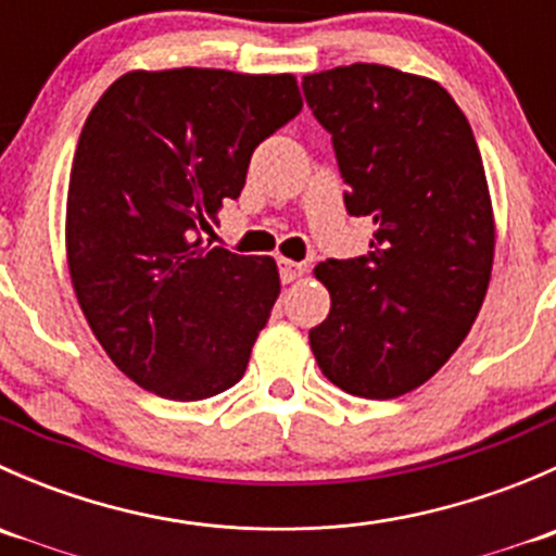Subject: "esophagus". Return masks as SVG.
Segmentation results:
<instances>
[{
	"label": "esophagus",
	"mask_w": 556,
	"mask_h": 556,
	"mask_svg": "<svg viewBox=\"0 0 556 556\" xmlns=\"http://www.w3.org/2000/svg\"><path fill=\"white\" fill-rule=\"evenodd\" d=\"M306 274V266L304 263H295V261H288V257H279V277H282V282H295L299 277H304Z\"/></svg>",
	"instance_id": "1"
}]
</instances>
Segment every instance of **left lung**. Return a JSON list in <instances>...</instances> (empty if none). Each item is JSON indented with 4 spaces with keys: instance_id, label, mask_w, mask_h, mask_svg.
Segmentation results:
<instances>
[{
    "instance_id": "8db88e82",
    "label": "left lung",
    "mask_w": 556,
    "mask_h": 556,
    "mask_svg": "<svg viewBox=\"0 0 556 556\" xmlns=\"http://www.w3.org/2000/svg\"><path fill=\"white\" fill-rule=\"evenodd\" d=\"M333 139L346 212L371 217V252L314 277L330 314L309 330L319 371L387 401L428 382L479 317L495 261V212L479 144L444 86L382 64L304 77Z\"/></svg>"
}]
</instances>
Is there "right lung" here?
I'll list each match as a JSON object with an SVG mask.
<instances>
[{
	"label": "right lung",
	"mask_w": 556,
	"mask_h": 556,
	"mask_svg": "<svg viewBox=\"0 0 556 556\" xmlns=\"http://www.w3.org/2000/svg\"><path fill=\"white\" fill-rule=\"evenodd\" d=\"M295 75L134 70L93 104L66 190V263L110 361L169 401L244 377L279 299L268 255L195 237L244 188L250 155L299 115Z\"/></svg>",
	"instance_id": "obj_1"
}]
</instances>
